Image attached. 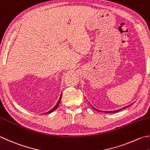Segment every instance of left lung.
Returning a JSON list of instances; mask_svg holds the SVG:
<instances>
[{
	"mask_svg": "<svg viewBox=\"0 0 150 150\" xmlns=\"http://www.w3.org/2000/svg\"><path fill=\"white\" fill-rule=\"evenodd\" d=\"M130 105H129V106H127V107H124V108H120V109H118V110H113V111H103L104 112H106V113H115V112H119L120 110H121L122 109H123V108H127V107H129ZM93 108H94V107H93ZM94 109L95 110H98V109H96V108H94ZM99 111H100V110H99ZM100 112H101V111H100Z\"/></svg>",
	"mask_w": 150,
	"mask_h": 150,
	"instance_id": "8db88e82",
	"label": "left lung"
}]
</instances>
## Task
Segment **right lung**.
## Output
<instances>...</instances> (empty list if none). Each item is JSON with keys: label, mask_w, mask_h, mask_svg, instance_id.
<instances>
[{"label": "right lung", "mask_w": 150, "mask_h": 150, "mask_svg": "<svg viewBox=\"0 0 150 150\" xmlns=\"http://www.w3.org/2000/svg\"><path fill=\"white\" fill-rule=\"evenodd\" d=\"M62 93H61L60 94V98H59V100L58 101V102H57V105H55V106L52 108L51 110H50L49 111H48V112H47L45 114H48V113H50V112H53L54 110H55L56 109H57V108H58V105H59V103H60V101H61V99H62Z\"/></svg>", "instance_id": "right-lung-1"}]
</instances>
